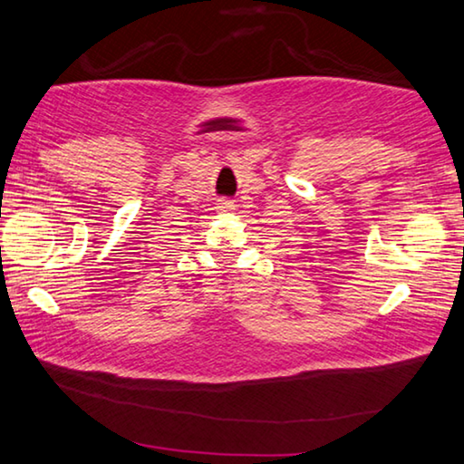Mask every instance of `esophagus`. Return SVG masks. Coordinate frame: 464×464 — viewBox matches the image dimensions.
I'll use <instances>...</instances> for the list:
<instances>
[{
    "label": "esophagus",
    "mask_w": 464,
    "mask_h": 464,
    "mask_svg": "<svg viewBox=\"0 0 464 464\" xmlns=\"http://www.w3.org/2000/svg\"><path fill=\"white\" fill-rule=\"evenodd\" d=\"M218 209L219 211H230V209H234V203L232 201H222V203H218Z\"/></svg>",
    "instance_id": "1"
}]
</instances>
